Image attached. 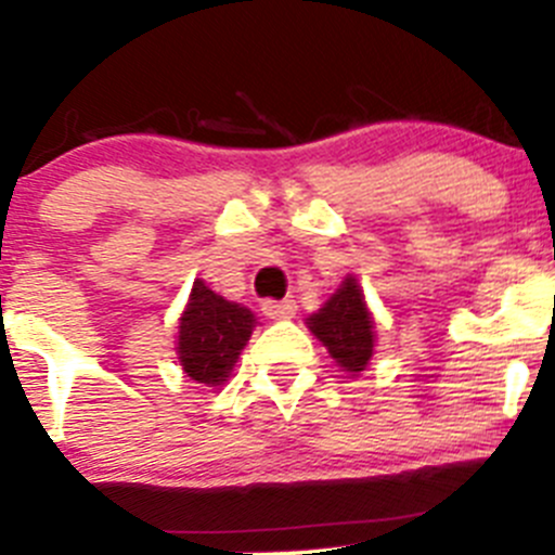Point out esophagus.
<instances>
[{"instance_id":"34e87169","label":"esophagus","mask_w":555,"mask_h":555,"mask_svg":"<svg viewBox=\"0 0 555 555\" xmlns=\"http://www.w3.org/2000/svg\"><path fill=\"white\" fill-rule=\"evenodd\" d=\"M295 311H298L295 300H266L262 304V313L268 319H293Z\"/></svg>"}]
</instances>
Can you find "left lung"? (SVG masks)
Listing matches in <instances>:
<instances>
[{"instance_id": "left-lung-1", "label": "left lung", "mask_w": 555, "mask_h": 555, "mask_svg": "<svg viewBox=\"0 0 555 555\" xmlns=\"http://www.w3.org/2000/svg\"><path fill=\"white\" fill-rule=\"evenodd\" d=\"M306 324L322 340L335 365L351 378L360 376L371 365L373 349H376V322H373L357 276L349 273L340 287L330 295L327 304L306 319Z\"/></svg>"}]
</instances>
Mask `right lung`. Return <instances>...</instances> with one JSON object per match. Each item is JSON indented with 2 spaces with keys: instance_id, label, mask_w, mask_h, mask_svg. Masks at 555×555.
Wrapping results in <instances>:
<instances>
[{
  "instance_id": "obj_1",
  "label": "right lung",
  "mask_w": 555,
  "mask_h": 555,
  "mask_svg": "<svg viewBox=\"0 0 555 555\" xmlns=\"http://www.w3.org/2000/svg\"><path fill=\"white\" fill-rule=\"evenodd\" d=\"M255 324V313L246 306L225 300L206 287L204 279H195L179 317V365L195 384L222 386L231 378Z\"/></svg>"
}]
</instances>
